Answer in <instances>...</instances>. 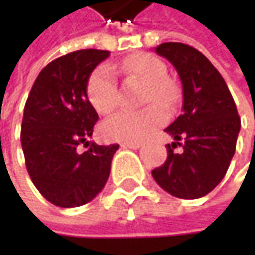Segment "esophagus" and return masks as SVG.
Instances as JSON below:
<instances>
[{"label": "esophagus", "instance_id": "obj_1", "mask_svg": "<svg viewBox=\"0 0 255 255\" xmlns=\"http://www.w3.org/2000/svg\"><path fill=\"white\" fill-rule=\"evenodd\" d=\"M121 146L123 147H126V149H138L140 146H141V143L140 141H124V143H121Z\"/></svg>", "mask_w": 255, "mask_h": 255}]
</instances>
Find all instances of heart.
<instances>
[{"mask_svg": "<svg viewBox=\"0 0 255 255\" xmlns=\"http://www.w3.org/2000/svg\"><path fill=\"white\" fill-rule=\"evenodd\" d=\"M123 69L146 82L143 102H155L162 108H170L177 99L174 84L167 79V66L158 57L147 53L129 56ZM87 97L99 114H109L118 105V82L111 66L96 68L87 81ZM164 121V114L156 106L141 111H120L102 124V135L114 141H140Z\"/></svg>", "mask_w": 255, "mask_h": 255, "instance_id": "obj_1", "label": "heart"}]
</instances>
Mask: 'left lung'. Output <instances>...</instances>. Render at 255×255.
I'll return each instance as SVG.
<instances>
[{"mask_svg": "<svg viewBox=\"0 0 255 255\" xmlns=\"http://www.w3.org/2000/svg\"><path fill=\"white\" fill-rule=\"evenodd\" d=\"M155 51L176 68L183 85V114L165 128L176 141L167 144V161L152 171L170 195L196 199L226 176L235 155L241 118L226 81L196 48L164 42ZM177 145L183 150L174 152Z\"/></svg>", "mask_w": 255, "mask_h": 255, "instance_id": "1", "label": "left lung"}]
</instances>
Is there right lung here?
I'll list each match as a JSON object with an SVG mask.
<instances>
[{"instance_id": "right-lung-1", "label": "right lung", "mask_w": 255, "mask_h": 255, "mask_svg": "<svg viewBox=\"0 0 255 255\" xmlns=\"http://www.w3.org/2000/svg\"><path fill=\"white\" fill-rule=\"evenodd\" d=\"M109 54L106 50H78L50 62L26 100L20 131L26 170L39 193L62 208L96 198L120 147L87 140L99 121L87 97V81ZM79 144L87 147L82 154L77 152Z\"/></svg>"}]
</instances>
